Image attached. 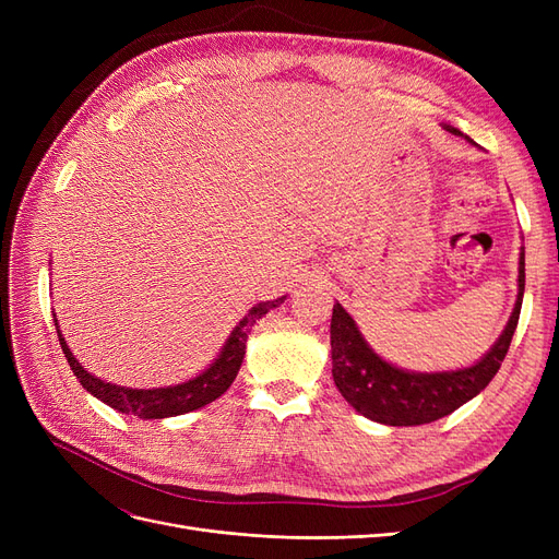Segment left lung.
I'll return each instance as SVG.
<instances>
[{"label": "left lung", "mask_w": 559, "mask_h": 559, "mask_svg": "<svg viewBox=\"0 0 559 559\" xmlns=\"http://www.w3.org/2000/svg\"><path fill=\"white\" fill-rule=\"evenodd\" d=\"M448 130L462 134L456 128ZM468 140V138H466ZM524 294V251L520 253L518 300L513 314L495 347L476 364L448 373H408L382 361L366 345L354 319L341 302L331 317V359L337 392L364 417L389 427H417L454 413L492 382L511 347Z\"/></svg>", "instance_id": "1"}]
</instances>
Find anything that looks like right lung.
I'll return each mask as SVG.
<instances>
[{
  "label": "right lung",
  "mask_w": 559,
  "mask_h": 559,
  "mask_svg": "<svg viewBox=\"0 0 559 559\" xmlns=\"http://www.w3.org/2000/svg\"><path fill=\"white\" fill-rule=\"evenodd\" d=\"M284 298L286 296H282L277 300L259 302L257 308H251L249 314L240 321L238 326H235V331L228 337V343L224 345L222 354H218V359L205 370V373H200L198 378L183 382V384H177V386L130 389V386H118V384L99 380V378L91 376L88 370H83V366H79L74 354L70 352V347H67L64 337L60 335L58 319H56V331H58L67 364H70L72 373L76 376V380L81 382L83 389H86V392H91L103 403L111 405V408L118 413L134 415L142 419H163V417H175V415L198 411V408H202V405H207L214 399L222 396L233 384L235 376H238V370L242 366L245 349H247V335L253 326V321L261 319L273 308H277L280 302H284Z\"/></svg>",
  "instance_id": "1"
}]
</instances>
